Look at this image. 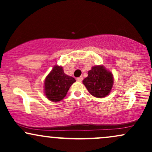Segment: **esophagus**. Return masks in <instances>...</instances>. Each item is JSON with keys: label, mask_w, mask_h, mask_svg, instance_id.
I'll use <instances>...</instances> for the list:
<instances>
[{"label": "esophagus", "mask_w": 152, "mask_h": 152, "mask_svg": "<svg viewBox=\"0 0 152 152\" xmlns=\"http://www.w3.org/2000/svg\"><path fill=\"white\" fill-rule=\"evenodd\" d=\"M76 80H77V81H82V80H83V76L78 77L77 78H76Z\"/></svg>", "instance_id": "34e87169"}]
</instances>
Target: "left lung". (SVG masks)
I'll return each mask as SVG.
<instances>
[{"mask_svg": "<svg viewBox=\"0 0 152 152\" xmlns=\"http://www.w3.org/2000/svg\"><path fill=\"white\" fill-rule=\"evenodd\" d=\"M83 83L92 96L104 98L111 92L114 84V76L104 66H93L88 71V76L83 80Z\"/></svg>", "mask_w": 152, "mask_h": 152, "instance_id": "left-lung-1", "label": "left lung"}]
</instances>
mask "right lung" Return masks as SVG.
<instances>
[{
  "instance_id": "1",
  "label": "right lung",
  "mask_w": 152,
  "mask_h": 152,
  "mask_svg": "<svg viewBox=\"0 0 152 152\" xmlns=\"http://www.w3.org/2000/svg\"><path fill=\"white\" fill-rule=\"evenodd\" d=\"M76 79L68 76L63 67L54 66L44 81V92L46 98L50 102H58L64 99L71 85Z\"/></svg>"
}]
</instances>
